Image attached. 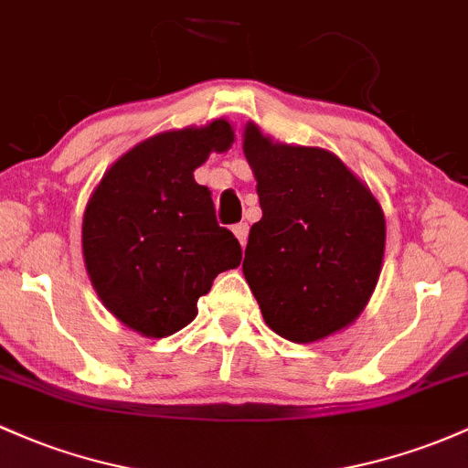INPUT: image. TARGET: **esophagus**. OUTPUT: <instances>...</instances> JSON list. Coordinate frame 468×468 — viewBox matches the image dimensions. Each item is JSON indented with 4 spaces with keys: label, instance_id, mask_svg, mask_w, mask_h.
I'll return each instance as SVG.
<instances>
[{
    "label": "esophagus",
    "instance_id": "esophagus-1",
    "mask_svg": "<svg viewBox=\"0 0 468 468\" xmlns=\"http://www.w3.org/2000/svg\"><path fill=\"white\" fill-rule=\"evenodd\" d=\"M233 233H235V238L239 239V244L246 246V239H249V224H246V222L235 224L233 226Z\"/></svg>",
    "mask_w": 468,
    "mask_h": 468
}]
</instances>
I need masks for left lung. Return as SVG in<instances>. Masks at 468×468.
<instances>
[{"instance_id":"1","label":"left lung","mask_w":468,"mask_h":468,"mask_svg":"<svg viewBox=\"0 0 468 468\" xmlns=\"http://www.w3.org/2000/svg\"><path fill=\"white\" fill-rule=\"evenodd\" d=\"M242 137L261 207L242 271L264 322L297 344L335 335L378 286L384 210L335 153L275 142L255 122Z\"/></svg>"}]
</instances>
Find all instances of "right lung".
<instances>
[{"instance_id":"1","label":"right lung","mask_w":468,"mask_h":468,"mask_svg":"<svg viewBox=\"0 0 468 468\" xmlns=\"http://www.w3.org/2000/svg\"><path fill=\"white\" fill-rule=\"evenodd\" d=\"M233 140L226 120L146 137L112 164L86 204L81 253L92 289L144 337L191 324L215 277L239 266V242L218 224L210 191L193 176Z\"/></svg>"}]
</instances>
